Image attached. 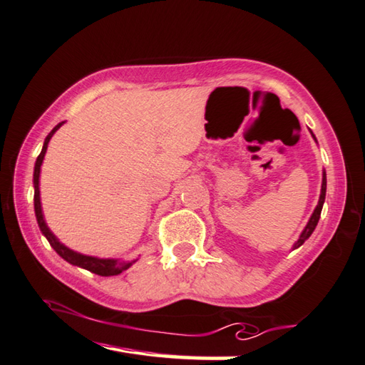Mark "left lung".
<instances>
[{
    "label": "left lung",
    "mask_w": 365,
    "mask_h": 365,
    "mask_svg": "<svg viewBox=\"0 0 365 365\" xmlns=\"http://www.w3.org/2000/svg\"><path fill=\"white\" fill-rule=\"evenodd\" d=\"M311 132V130H309ZM311 135H313V138L316 140V137H314V134L313 132H311ZM317 142V140H316ZM326 188H327V180H326V170L322 172V185H321V196H319V202H317V205H316V209H314V212H313V215L309 217V220H308V223H307V227H304V230L302 231V235H300V237H298V241L294 244V249H297V247H300L302 244L308 240V237L313 235V231H314V228H316V225H317V222H319V217H321V210H322V205H324V201H326Z\"/></svg>",
    "instance_id": "8db88e82"
}]
</instances>
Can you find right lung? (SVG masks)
Wrapping results in <instances>:
<instances>
[{"instance_id":"obj_1","label":"right lung","mask_w":365,"mask_h":365,"mask_svg":"<svg viewBox=\"0 0 365 365\" xmlns=\"http://www.w3.org/2000/svg\"><path fill=\"white\" fill-rule=\"evenodd\" d=\"M62 124H63V121L58 123L56 128L49 132V135L44 138L43 150H41V153H39V156L36 158V163H35V172H33L35 197H33V201H35V214H36L38 227H39V230H41V233L46 236V240L49 241L52 249H54L57 254L63 258V260H67L68 263L75 264V267L88 269V271H91V273H96L98 276H116L119 273H123L124 269L132 267V263H135V260L125 262V260H116V258H97V257L78 254V252L68 249L67 246H63V244L54 236V233H52V231L48 228V225H46L43 209H41V200H39V172H41V164L44 160L46 150H48V143L51 140V137L54 135V132L61 128Z\"/></svg>"}]
</instances>
